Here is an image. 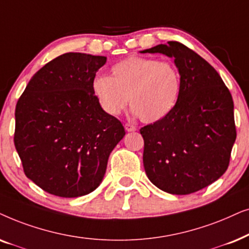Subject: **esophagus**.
Returning a JSON list of instances; mask_svg holds the SVG:
<instances>
[{
    "instance_id": "obj_1",
    "label": "esophagus",
    "mask_w": 249,
    "mask_h": 249,
    "mask_svg": "<svg viewBox=\"0 0 249 249\" xmlns=\"http://www.w3.org/2000/svg\"><path fill=\"white\" fill-rule=\"evenodd\" d=\"M125 130L127 132H134L137 131V126H134L133 124H130V123H126V124H125Z\"/></svg>"
}]
</instances>
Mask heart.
I'll list each match as a JSON object with an SVG mask.
<instances>
[{
  "label": "heart",
  "instance_id": "heart-1",
  "mask_svg": "<svg viewBox=\"0 0 249 249\" xmlns=\"http://www.w3.org/2000/svg\"><path fill=\"white\" fill-rule=\"evenodd\" d=\"M111 75H97L92 91L102 109L117 116L130 106L143 123H156L173 111L182 90L177 66L152 58L130 57L119 61Z\"/></svg>",
  "mask_w": 249,
  "mask_h": 249
}]
</instances>
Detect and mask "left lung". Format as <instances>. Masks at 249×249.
Segmentation results:
<instances>
[{"instance_id":"left-lung-1","label":"left lung","mask_w":249,"mask_h":249,"mask_svg":"<svg viewBox=\"0 0 249 249\" xmlns=\"http://www.w3.org/2000/svg\"><path fill=\"white\" fill-rule=\"evenodd\" d=\"M141 53L174 59L182 76L177 106L161 121L142 127L143 166L156 187L172 195L206 188L227 171L236 141L233 100L218 72L178 42Z\"/></svg>"}]
</instances>
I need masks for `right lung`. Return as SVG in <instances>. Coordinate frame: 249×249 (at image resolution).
Listing matches in <instances>:
<instances>
[{"label":"right lung","mask_w":249,"mask_h":249,"mask_svg":"<svg viewBox=\"0 0 249 249\" xmlns=\"http://www.w3.org/2000/svg\"><path fill=\"white\" fill-rule=\"evenodd\" d=\"M107 58L69 52L31 78L16 106L15 145L29 180L54 196H85L100 185L124 138L122 123L92 91Z\"/></svg>","instance_id":"1"}]
</instances>
